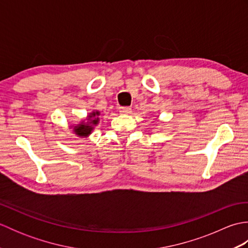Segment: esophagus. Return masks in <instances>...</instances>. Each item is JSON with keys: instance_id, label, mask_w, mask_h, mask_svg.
Wrapping results in <instances>:
<instances>
[{"instance_id": "esophagus-1", "label": "esophagus", "mask_w": 248, "mask_h": 248, "mask_svg": "<svg viewBox=\"0 0 248 248\" xmlns=\"http://www.w3.org/2000/svg\"><path fill=\"white\" fill-rule=\"evenodd\" d=\"M131 112H132V110H131V108H128V107L119 108V113L121 115H129V114H131Z\"/></svg>"}]
</instances>
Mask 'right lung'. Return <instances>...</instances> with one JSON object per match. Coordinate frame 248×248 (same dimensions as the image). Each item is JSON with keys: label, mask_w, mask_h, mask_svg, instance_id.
I'll return each mask as SVG.
<instances>
[{"label": "right lung", "mask_w": 248, "mask_h": 248, "mask_svg": "<svg viewBox=\"0 0 248 248\" xmlns=\"http://www.w3.org/2000/svg\"><path fill=\"white\" fill-rule=\"evenodd\" d=\"M100 110L93 109V112L89 113L85 118L82 119L80 123L76 124H70L69 129H72L73 133H75L78 138H87V136L93 133L94 127H97L100 121Z\"/></svg>", "instance_id": "add662e5"}]
</instances>
